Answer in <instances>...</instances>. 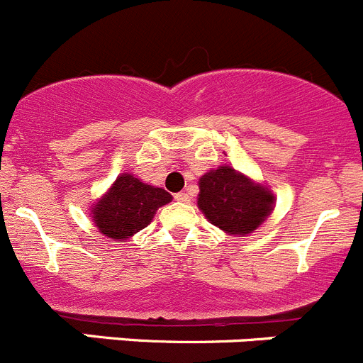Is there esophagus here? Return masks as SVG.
<instances>
[{
	"label": "esophagus",
	"mask_w": 363,
	"mask_h": 363,
	"mask_svg": "<svg viewBox=\"0 0 363 363\" xmlns=\"http://www.w3.org/2000/svg\"><path fill=\"white\" fill-rule=\"evenodd\" d=\"M176 201H182V203H189L191 201V196H189V192H178V194L174 196Z\"/></svg>",
	"instance_id": "1"
}]
</instances>
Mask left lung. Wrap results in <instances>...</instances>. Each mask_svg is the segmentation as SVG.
<instances>
[{"instance_id":"left-lung-1","label":"left lung","mask_w":363,"mask_h":363,"mask_svg":"<svg viewBox=\"0 0 363 363\" xmlns=\"http://www.w3.org/2000/svg\"><path fill=\"white\" fill-rule=\"evenodd\" d=\"M198 185V208L228 235H250L274 210V192L231 165L210 169Z\"/></svg>"}]
</instances>
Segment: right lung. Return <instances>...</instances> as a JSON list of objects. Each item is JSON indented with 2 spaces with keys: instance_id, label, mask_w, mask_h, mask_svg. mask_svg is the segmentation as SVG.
Returning <instances> with one entry per match:
<instances>
[{
  "instance_id": "add662e5",
  "label": "right lung",
  "mask_w": 363,
  "mask_h": 363,
  "mask_svg": "<svg viewBox=\"0 0 363 363\" xmlns=\"http://www.w3.org/2000/svg\"><path fill=\"white\" fill-rule=\"evenodd\" d=\"M172 201L167 191L144 184L132 172H121L108 191L89 208L92 223L108 239L124 242L153 220L160 206Z\"/></svg>"
}]
</instances>
